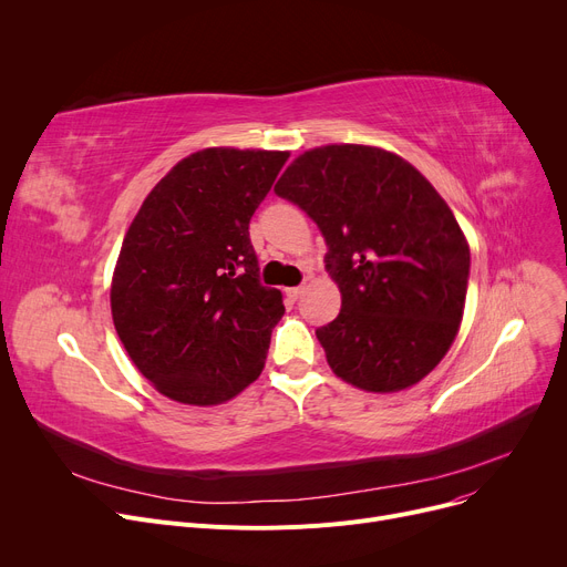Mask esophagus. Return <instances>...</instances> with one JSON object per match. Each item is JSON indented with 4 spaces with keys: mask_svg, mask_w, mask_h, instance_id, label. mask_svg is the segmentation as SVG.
Listing matches in <instances>:
<instances>
[{
    "mask_svg": "<svg viewBox=\"0 0 567 567\" xmlns=\"http://www.w3.org/2000/svg\"><path fill=\"white\" fill-rule=\"evenodd\" d=\"M285 293H287V299L293 303V301H299V296L303 293V287H289Z\"/></svg>",
    "mask_w": 567,
    "mask_h": 567,
    "instance_id": "obj_1",
    "label": "esophagus"
}]
</instances>
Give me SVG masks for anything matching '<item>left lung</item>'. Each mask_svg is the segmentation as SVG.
I'll list each match as a JSON object with an SVG mask.
<instances>
[{"instance_id": "left-lung-1", "label": "left lung", "mask_w": 567, "mask_h": 567, "mask_svg": "<svg viewBox=\"0 0 567 567\" xmlns=\"http://www.w3.org/2000/svg\"><path fill=\"white\" fill-rule=\"evenodd\" d=\"M276 195L317 223L340 315L317 329L331 370L370 393L430 374L464 315L471 252L451 206L404 158L365 144L317 146Z\"/></svg>"}]
</instances>
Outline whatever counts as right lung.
I'll list each match as a JSON object with an SVG mask.
<instances>
[{
	"instance_id": "1",
	"label": "right lung",
	"mask_w": 567,
	"mask_h": 567,
	"mask_svg": "<svg viewBox=\"0 0 567 567\" xmlns=\"http://www.w3.org/2000/svg\"><path fill=\"white\" fill-rule=\"evenodd\" d=\"M287 152L212 146L178 161L142 202L112 276V319L165 398L212 406L264 370L280 289L259 282L250 218Z\"/></svg>"
}]
</instances>
